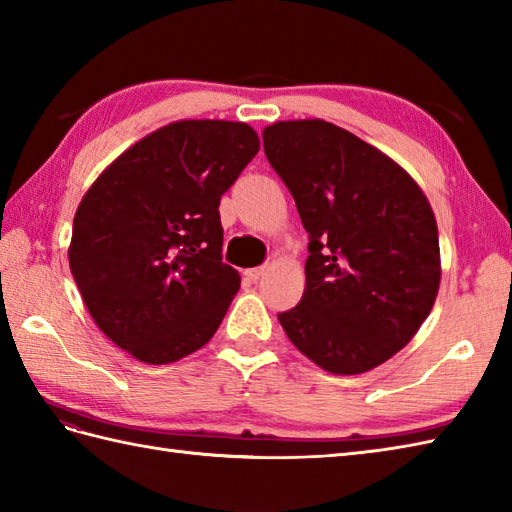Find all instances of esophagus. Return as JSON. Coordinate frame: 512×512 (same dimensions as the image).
I'll use <instances>...</instances> for the list:
<instances>
[{
  "instance_id": "esophagus-1",
  "label": "esophagus",
  "mask_w": 512,
  "mask_h": 512,
  "mask_svg": "<svg viewBox=\"0 0 512 512\" xmlns=\"http://www.w3.org/2000/svg\"><path fill=\"white\" fill-rule=\"evenodd\" d=\"M264 270H266V266H257V268H250V270H246L244 275H246L250 281H257L259 277L264 275Z\"/></svg>"
}]
</instances>
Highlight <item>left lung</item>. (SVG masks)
Here are the masks:
<instances>
[{
  "mask_svg": "<svg viewBox=\"0 0 512 512\" xmlns=\"http://www.w3.org/2000/svg\"><path fill=\"white\" fill-rule=\"evenodd\" d=\"M264 151L310 239L306 290L277 314L281 328L332 374L385 363L438 295V226L427 198L394 160L319 118L266 127Z\"/></svg>",
  "mask_w": 512,
  "mask_h": 512,
  "instance_id": "1",
  "label": "left lung"
}]
</instances>
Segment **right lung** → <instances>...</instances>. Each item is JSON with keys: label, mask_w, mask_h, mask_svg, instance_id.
Segmentation results:
<instances>
[{"label": "right lung", "mask_w": 512, "mask_h": 512, "mask_svg": "<svg viewBox=\"0 0 512 512\" xmlns=\"http://www.w3.org/2000/svg\"><path fill=\"white\" fill-rule=\"evenodd\" d=\"M259 151L253 127L180 121L107 167L74 215L70 270L92 319L151 365L200 350L239 290L220 200Z\"/></svg>", "instance_id": "add662e5"}]
</instances>
